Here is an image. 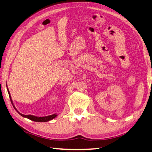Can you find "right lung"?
Listing matches in <instances>:
<instances>
[{
  "label": "right lung",
  "instance_id": "add662e5",
  "mask_svg": "<svg viewBox=\"0 0 152 152\" xmlns=\"http://www.w3.org/2000/svg\"><path fill=\"white\" fill-rule=\"evenodd\" d=\"M7 90H8V92L9 97H10V101H11V103H12V105H13V107H14V108L15 109V110H16V111L18 113H19L21 116H22L23 117H25V118H29V120L33 121H35V122H47V121H50V120L53 119V118H55V117H56V116H57V115H56V114H53V115H49V116H46V117H35V116L31 115H23V114H22V113H20L18 111V110L16 109V107H15V106H14V105L12 100V98H11V96H10V91H9L8 88H7Z\"/></svg>",
  "mask_w": 152,
  "mask_h": 152
}]
</instances>
